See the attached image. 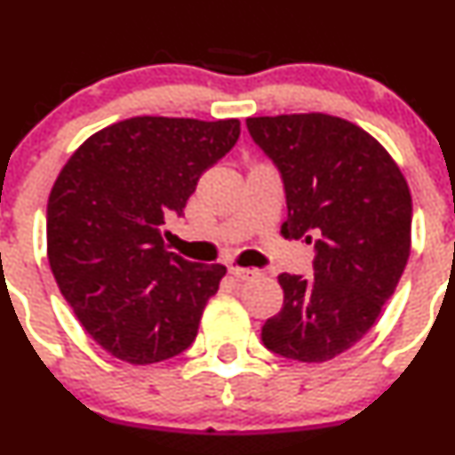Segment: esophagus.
<instances>
[{"label":"esophagus","mask_w":455,"mask_h":455,"mask_svg":"<svg viewBox=\"0 0 455 455\" xmlns=\"http://www.w3.org/2000/svg\"><path fill=\"white\" fill-rule=\"evenodd\" d=\"M228 273L235 279H255L259 277V270L257 268H240V266H228Z\"/></svg>","instance_id":"1"}]
</instances>
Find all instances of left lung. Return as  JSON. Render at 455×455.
Masks as SVG:
<instances>
[{
    "label": "left lung",
    "instance_id": "1",
    "mask_svg": "<svg viewBox=\"0 0 455 455\" xmlns=\"http://www.w3.org/2000/svg\"><path fill=\"white\" fill-rule=\"evenodd\" d=\"M286 191L288 240L315 242L310 277L279 275L283 306L261 328L270 352L321 363L363 339L410 259L411 196L368 132L328 114L246 118Z\"/></svg>",
    "mask_w": 455,
    "mask_h": 455
}]
</instances>
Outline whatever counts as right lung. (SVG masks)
I'll use <instances>...</instances> for the list:
<instances>
[{"mask_svg":"<svg viewBox=\"0 0 455 455\" xmlns=\"http://www.w3.org/2000/svg\"><path fill=\"white\" fill-rule=\"evenodd\" d=\"M237 139V118L134 116L90 136L59 173L45 215L50 268L87 334L116 359L158 363L194 343L227 268L167 251L160 227L182 215Z\"/></svg>","mask_w":455,"mask_h":455,"instance_id":"add662e5","label":"right lung"}]
</instances>
